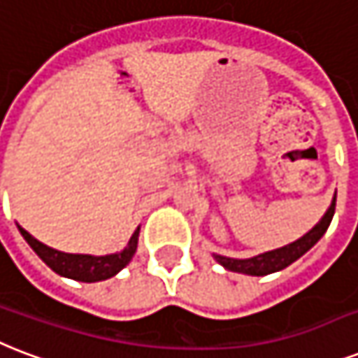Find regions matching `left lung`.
<instances>
[{"mask_svg": "<svg viewBox=\"0 0 358 358\" xmlns=\"http://www.w3.org/2000/svg\"><path fill=\"white\" fill-rule=\"evenodd\" d=\"M334 209H336V196L332 198V203L329 210L325 213V217L321 218L320 222L315 224L314 228L310 229L308 234L303 235L301 239H297L292 245H285L276 250L265 252L256 257H248V259H234V257H224V256H215L220 265L234 271V273H243V274H252V276H265V274L276 273L282 271L287 265H292L293 262H297L299 257L306 254L317 241L323 237V234L329 228L332 217H334Z\"/></svg>", "mask_w": 358, "mask_h": 358, "instance_id": "left-lung-1", "label": "left lung"}]
</instances>
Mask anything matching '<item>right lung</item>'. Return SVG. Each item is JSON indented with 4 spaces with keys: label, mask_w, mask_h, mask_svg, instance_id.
Returning <instances> with one entry per match:
<instances>
[{
    "label": "right lung",
    "mask_w": 358,
    "mask_h": 358,
    "mask_svg": "<svg viewBox=\"0 0 358 358\" xmlns=\"http://www.w3.org/2000/svg\"><path fill=\"white\" fill-rule=\"evenodd\" d=\"M20 234L27 241V245L31 246L35 254L48 265L54 273L66 276V278L78 280V282H99V280L112 278L113 274H117L127 263L132 259L138 246V235L140 228L136 229L134 235L130 237L129 246L119 254H110V256H85V254H65V252L54 250L50 246L43 245L41 241L27 234L26 229L20 228Z\"/></svg>",
    "instance_id": "1"
}]
</instances>
